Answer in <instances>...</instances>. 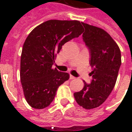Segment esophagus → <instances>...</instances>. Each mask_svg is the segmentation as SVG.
Instances as JSON below:
<instances>
[{
    "mask_svg": "<svg viewBox=\"0 0 132 132\" xmlns=\"http://www.w3.org/2000/svg\"><path fill=\"white\" fill-rule=\"evenodd\" d=\"M75 78H76V77H74L73 76H72V75H70V79H72V80H73V79H75Z\"/></svg>",
    "mask_w": 132,
    "mask_h": 132,
    "instance_id": "34e87169",
    "label": "esophagus"
}]
</instances>
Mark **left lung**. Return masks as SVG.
Returning a JSON list of instances; mask_svg holds the SVG:
<instances>
[{
    "label": "left lung",
    "mask_w": 132,
    "mask_h": 132,
    "mask_svg": "<svg viewBox=\"0 0 132 132\" xmlns=\"http://www.w3.org/2000/svg\"><path fill=\"white\" fill-rule=\"evenodd\" d=\"M85 28L83 40L90 53L93 71L91 83H84L83 88L74 93L78 105L87 110L99 107L105 102L116 83L121 66L119 46L107 32L81 22Z\"/></svg>",
    "instance_id": "obj_1"
}]
</instances>
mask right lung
Returning <instances> with one entry per match:
<instances>
[{"mask_svg": "<svg viewBox=\"0 0 132 132\" xmlns=\"http://www.w3.org/2000/svg\"><path fill=\"white\" fill-rule=\"evenodd\" d=\"M83 27L78 20H51L30 33L20 59V81L27 103L35 109L48 107L69 74L52 69L62 46L78 37Z\"/></svg>", "mask_w": 132, "mask_h": 132, "instance_id": "add662e5", "label": "right lung"}]
</instances>
